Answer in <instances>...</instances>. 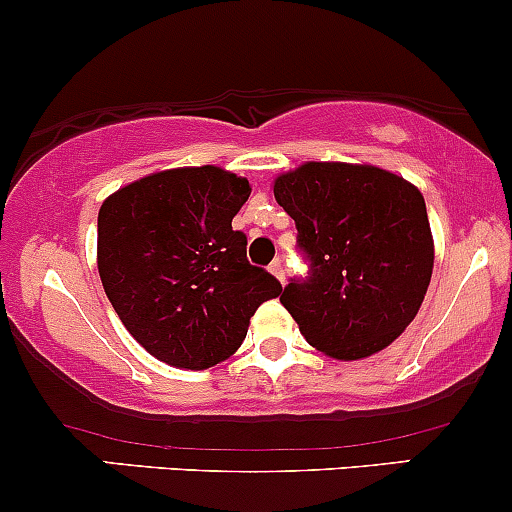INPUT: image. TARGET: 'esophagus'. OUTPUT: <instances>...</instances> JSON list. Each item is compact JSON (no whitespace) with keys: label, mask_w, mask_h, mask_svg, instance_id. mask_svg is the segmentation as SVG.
I'll list each match as a JSON object with an SVG mask.
<instances>
[{"label":"esophagus","mask_w":512,"mask_h":512,"mask_svg":"<svg viewBox=\"0 0 512 512\" xmlns=\"http://www.w3.org/2000/svg\"><path fill=\"white\" fill-rule=\"evenodd\" d=\"M270 272L279 279V282L284 284V265H282V260H274L272 265H270Z\"/></svg>","instance_id":"34e87169"}]
</instances>
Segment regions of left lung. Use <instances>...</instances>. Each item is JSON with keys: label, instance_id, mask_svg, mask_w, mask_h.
<instances>
[{"label": "left lung", "instance_id": "1", "mask_svg": "<svg viewBox=\"0 0 512 512\" xmlns=\"http://www.w3.org/2000/svg\"><path fill=\"white\" fill-rule=\"evenodd\" d=\"M272 188L311 260V277L279 294L301 336L336 360L383 351L412 324L434 270L419 188L346 161H306Z\"/></svg>", "mask_w": 512, "mask_h": 512}]
</instances>
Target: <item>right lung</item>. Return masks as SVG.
<instances>
[{
  "mask_svg": "<svg viewBox=\"0 0 512 512\" xmlns=\"http://www.w3.org/2000/svg\"><path fill=\"white\" fill-rule=\"evenodd\" d=\"M250 191L245 176L206 164L142 176L102 201V287L134 341L161 363H223L257 306L282 294L270 272L247 262V238L233 230Z\"/></svg>",
  "mask_w": 512,
  "mask_h": 512,
  "instance_id": "right-lung-1",
  "label": "right lung"
}]
</instances>
